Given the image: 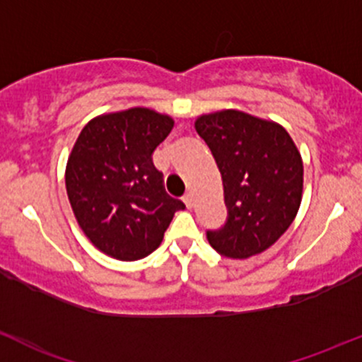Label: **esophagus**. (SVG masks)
Listing matches in <instances>:
<instances>
[{"instance_id": "esophagus-1", "label": "esophagus", "mask_w": 362, "mask_h": 362, "mask_svg": "<svg viewBox=\"0 0 362 362\" xmlns=\"http://www.w3.org/2000/svg\"><path fill=\"white\" fill-rule=\"evenodd\" d=\"M184 203H185V206L187 208H192L194 206V196H192V192H187L184 196Z\"/></svg>"}]
</instances>
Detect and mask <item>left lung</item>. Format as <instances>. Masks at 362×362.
I'll return each mask as SVG.
<instances>
[{
  "instance_id": "8db88e82",
  "label": "left lung",
  "mask_w": 362,
  "mask_h": 362,
  "mask_svg": "<svg viewBox=\"0 0 362 362\" xmlns=\"http://www.w3.org/2000/svg\"><path fill=\"white\" fill-rule=\"evenodd\" d=\"M194 127L223 182L227 222L206 232L211 248L227 258H250L271 248L302 203L303 163L290 133L234 109L203 114Z\"/></svg>"
}]
</instances>
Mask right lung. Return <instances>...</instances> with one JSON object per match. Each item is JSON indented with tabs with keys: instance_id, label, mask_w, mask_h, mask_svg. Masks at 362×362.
Here are the masks:
<instances>
[{
	"instance_id": "right-lung-1",
	"label": "right lung",
	"mask_w": 362,
	"mask_h": 362,
	"mask_svg": "<svg viewBox=\"0 0 362 362\" xmlns=\"http://www.w3.org/2000/svg\"><path fill=\"white\" fill-rule=\"evenodd\" d=\"M173 119L147 107L93 117L76 140L66 189L79 227L102 253L133 262L163 241L175 211L185 204L165 191L152 152Z\"/></svg>"
}]
</instances>
